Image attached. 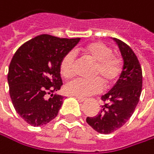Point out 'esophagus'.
<instances>
[{
    "mask_svg": "<svg viewBox=\"0 0 154 154\" xmlns=\"http://www.w3.org/2000/svg\"><path fill=\"white\" fill-rule=\"evenodd\" d=\"M75 98H76V99H78V100H79V102H81V103H82V102H85V101H86V98H83V97H75Z\"/></svg>",
    "mask_w": 154,
    "mask_h": 154,
    "instance_id": "34e87169",
    "label": "esophagus"
}]
</instances>
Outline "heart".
I'll return each mask as SVG.
<instances>
[{"label":"heart","instance_id":"obj_1","mask_svg":"<svg viewBox=\"0 0 154 154\" xmlns=\"http://www.w3.org/2000/svg\"><path fill=\"white\" fill-rule=\"evenodd\" d=\"M86 57L96 62L93 68L92 79H75L66 83L64 91L73 97H86L100 93L104 88L103 81L107 85L113 84L120 75L123 62L119 56L113 54L112 48L100 41L88 44L82 49ZM75 67V54L74 51L66 53L59 62V72L65 79L73 76Z\"/></svg>","mask_w":154,"mask_h":154}]
</instances>
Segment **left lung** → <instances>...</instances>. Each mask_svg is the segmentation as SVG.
Listing matches in <instances>:
<instances>
[{"label":"left lung","instance_id":"8db88e82","mask_svg":"<svg viewBox=\"0 0 154 154\" xmlns=\"http://www.w3.org/2000/svg\"><path fill=\"white\" fill-rule=\"evenodd\" d=\"M114 39L124 59L122 73L113 88L101 97L105 104L97 116L87 118L94 130L105 134L121 128L130 119L140 100L143 87L142 67L136 55L126 43Z\"/></svg>","mask_w":154,"mask_h":154}]
</instances>
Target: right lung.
I'll return each instance as SVG.
<instances>
[{
	"label": "right lung",
	"mask_w": 154,
	"mask_h": 154,
	"mask_svg": "<svg viewBox=\"0 0 154 154\" xmlns=\"http://www.w3.org/2000/svg\"><path fill=\"white\" fill-rule=\"evenodd\" d=\"M79 40L42 34L21 45L12 57L10 97L16 112L30 125H46L57 116L63 97L53 93L63 85L59 62Z\"/></svg>",
	"instance_id": "1"
}]
</instances>
